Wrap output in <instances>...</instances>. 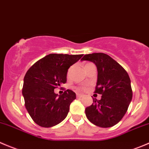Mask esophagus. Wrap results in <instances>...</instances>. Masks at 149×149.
I'll return each mask as SVG.
<instances>
[{"instance_id": "1", "label": "esophagus", "mask_w": 149, "mask_h": 149, "mask_svg": "<svg viewBox=\"0 0 149 149\" xmlns=\"http://www.w3.org/2000/svg\"><path fill=\"white\" fill-rule=\"evenodd\" d=\"M83 97V95H80V94H76V97L77 98H81Z\"/></svg>"}]
</instances>
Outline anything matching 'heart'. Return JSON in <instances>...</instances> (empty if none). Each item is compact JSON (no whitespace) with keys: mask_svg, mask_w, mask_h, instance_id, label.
I'll return each instance as SVG.
<instances>
[{"mask_svg":"<svg viewBox=\"0 0 149 149\" xmlns=\"http://www.w3.org/2000/svg\"><path fill=\"white\" fill-rule=\"evenodd\" d=\"M86 89V86H80V87H78L77 88V90L81 91V90H85Z\"/></svg>","mask_w":149,"mask_h":149,"instance_id":"heart-1","label":"heart"}]
</instances>
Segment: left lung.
Here are the masks:
<instances>
[{
    "label": "left lung",
    "mask_w": 149,
    "mask_h": 149,
    "mask_svg": "<svg viewBox=\"0 0 149 149\" xmlns=\"http://www.w3.org/2000/svg\"><path fill=\"white\" fill-rule=\"evenodd\" d=\"M81 60L92 62L97 66V81L95 93L102 95L100 100L93 98V103L86 107V117L100 127L114 126L125 116L132 100V90L127 72L104 53L85 54Z\"/></svg>",
    "instance_id": "left-lung-1"
}]
</instances>
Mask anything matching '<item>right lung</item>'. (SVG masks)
<instances>
[{"label": "right lung", "instance_id": "right-lung-1", "mask_svg": "<svg viewBox=\"0 0 149 149\" xmlns=\"http://www.w3.org/2000/svg\"><path fill=\"white\" fill-rule=\"evenodd\" d=\"M82 56L50 54L28 69L24 78L22 95L27 112L38 125L51 127L65 119L76 93L67 89L58 95L54 89L66 83L68 70Z\"/></svg>", "mask_w": 149, "mask_h": 149}]
</instances>
